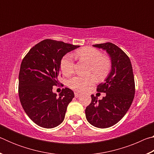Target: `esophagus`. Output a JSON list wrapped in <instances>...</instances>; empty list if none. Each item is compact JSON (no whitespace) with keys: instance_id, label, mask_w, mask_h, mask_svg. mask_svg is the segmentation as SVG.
<instances>
[{"instance_id":"1","label":"esophagus","mask_w":154,"mask_h":154,"mask_svg":"<svg viewBox=\"0 0 154 154\" xmlns=\"http://www.w3.org/2000/svg\"><path fill=\"white\" fill-rule=\"evenodd\" d=\"M75 96L76 98H79V96H81V94H79V93H77V92H75Z\"/></svg>"}]
</instances>
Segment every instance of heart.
Masks as SVG:
<instances>
[{
	"label": "heart",
	"instance_id": "1",
	"mask_svg": "<svg viewBox=\"0 0 154 154\" xmlns=\"http://www.w3.org/2000/svg\"><path fill=\"white\" fill-rule=\"evenodd\" d=\"M75 55L78 58L85 60L90 64V72L101 79L105 77L111 69V62L104 57L101 52L93 48H84L77 50ZM62 72L66 76H69L75 71V62L71 54L65 55L60 62ZM95 83L93 76H75L69 81V86L73 90L83 92Z\"/></svg>",
	"mask_w": 154,
	"mask_h": 154
}]
</instances>
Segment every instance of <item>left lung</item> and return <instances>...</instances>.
I'll return each mask as SVG.
<instances>
[{"label":"left lung","instance_id":"1","mask_svg":"<svg viewBox=\"0 0 154 154\" xmlns=\"http://www.w3.org/2000/svg\"><path fill=\"white\" fill-rule=\"evenodd\" d=\"M111 58V69L103 83L98 85L97 92L106 93L102 100L91 95L92 102L85 109V117L92 126L106 128L120 121L133 101L135 85L131 62L126 54L111 43L96 44Z\"/></svg>","mask_w":154,"mask_h":154}]
</instances>
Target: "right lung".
Returning a JSON list of instances; mask_svg holds the SVG:
<instances>
[{"label": "right lung", "mask_w": 154, "mask_h": 154, "mask_svg": "<svg viewBox=\"0 0 154 154\" xmlns=\"http://www.w3.org/2000/svg\"><path fill=\"white\" fill-rule=\"evenodd\" d=\"M79 47L45 39L31 48L23 59L19 73L20 103L38 126L53 128L63 122L74 92L65 88L58 96L52 89L58 83L63 56Z\"/></svg>", "instance_id": "add662e5"}]
</instances>
